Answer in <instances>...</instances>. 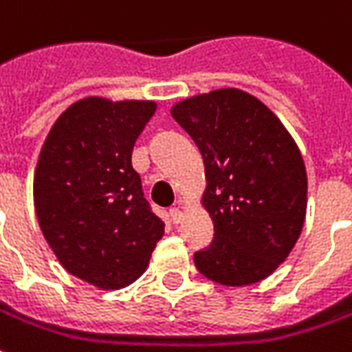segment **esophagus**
<instances>
[{
  "label": "esophagus",
  "mask_w": 352,
  "mask_h": 352,
  "mask_svg": "<svg viewBox=\"0 0 352 352\" xmlns=\"http://www.w3.org/2000/svg\"><path fill=\"white\" fill-rule=\"evenodd\" d=\"M169 217H171V221H173L175 225H179V223L183 221V211L179 210V208H171V210H169Z\"/></svg>",
  "instance_id": "esophagus-1"
}]
</instances>
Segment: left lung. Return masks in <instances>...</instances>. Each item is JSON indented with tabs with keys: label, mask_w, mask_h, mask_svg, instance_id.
<instances>
[{
	"label": "left lung",
	"mask_w": 352,
	"mask_h": 352,
	"mask_svg": "<svg viewBox=\"0 0 352 352\" xmlns=\"http://www.w3.org/2000/svg\"><path fill=\"white\" fill-rule=\"evenodd\" d=\"M171 116L204 160L201 206L213 223L210 248L194 253L206 278L250 286L294 250L307 213V171L296 141L261 100L227 87L177 102Z\"/></svg>",
	"instance_id": "1"
}]
</instances>
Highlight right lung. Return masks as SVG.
<instances>
[{
  "instance_id": "add662e5",
  "label": "right lung",
  "mask_w": 352,
  "mask_h": 352,
  "mask_svg": "<svg viewBox=\"0 0 352 352\" xmlns=\"http://www.w3.org/2000/svg\"><path fill=\"white\" fill-rule=\"evenodd\" d=\"M154 112V100L85 97L58 116L39 152V228L60 265L100 289L139 278L164 236L131 166L135 141Z\"/></svg>"
}]
</instances>
